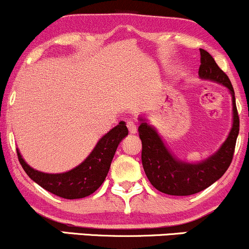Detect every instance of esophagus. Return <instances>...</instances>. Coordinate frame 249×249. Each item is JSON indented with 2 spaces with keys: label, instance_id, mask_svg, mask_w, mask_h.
Wrapping results in <instances>:
<instances>
[{
  "label": "esophagus",
  "instance_id": "1",
  "mask_svg": "<svg viewBox=\"0 0 249 249\" xmlns=\"http://www.w3.org/2000/svg\"><path fill=\"white\" fill-rule=\"evenodd\" d=\"M126 125H127V128H128V131H130V133H137V125L134 124L133 122H127L126 123Z\"/></svg>",
  "mask_w": 249,
  "mask_h": 249
}]
</instances>
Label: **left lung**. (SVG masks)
<instances>
[{
	"mask_svg": "<svg viewBox=\"0 0 249 249\" xmlns=\"http://www.w3.org/2000/svg\"><path fill=\"white\" fill-rule=\"evenodd\" d=\"M199 77L218 82L230 90L233 102V125L221 147L204 161L191 164L177 159L161 141L154 127L141 119L138 127L142 141V162L147 179L153 187L170 196H191L201 192L219 180L232 162L240 121L235 96L230 78L218 67L206 50L200 49Z\"/></svg>",
	"mask_w": 249,
	"mask_h": 249,
	"instance_id": "8db88e82",
	"label": "left lung"
}]
</instances>
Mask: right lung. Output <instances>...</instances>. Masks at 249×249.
Returning <instances> with one entry per match:
<instances>
[{"label":"right lung","mask_w":249,"mask_h":249,"mask_svg":"<svg viewBox=\"0 0 249 249\" xmlns=\"http://www.w3.org/2000/svg\"><path fill=\"white\" fill-rule=\"evenodd\" d=\"M127 134L126 125L124 122H121L99 139L92 152L81 165L64 173L39 172L24 161L18 150L17 157L29 178L48 192L64 199H81L90 196L101 187L107 178L119 142Z\"/></svg>","instance_id":"add662e5"}]
</instances>
